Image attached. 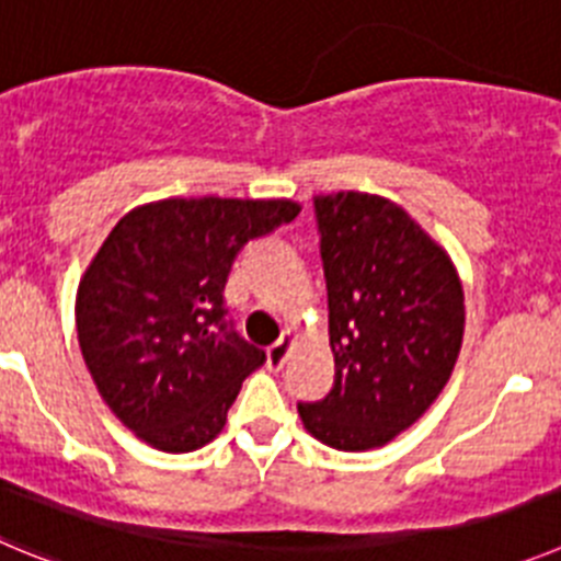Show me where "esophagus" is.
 I'll list each match as a JSON object with an SVG mask.
<instances>
[{"instance_id": "1", "label": "esophagus", "mask_w": 561, "mask_h": 561, "mask_svg": "<svg viewBox=\"0 0 561 561\" xmlns=\"http://www.w3.org/2000/svg\"><path fill=\"white\" fill-rule=\"evenodd\" d=\"M293 343H296V335H293V332H285V335H282L279 341L274 343V346H271V350H268V368L279 371V368L285 366L287 357H290Z\"/></svg>"}]
</instances>
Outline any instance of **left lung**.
<instances>
[{"instance_id":"obj_1","label":"left lung","mask_w":561,"mask_h":561,"mask_svg":"<svg viewBox=\"0 0 561 561\" xmlns=\"http://www.w3.org/2000/svg\"><path fill=\"white\" fill-rule=\"evenodd\" d=\"M335 386L299 402L327 447H382L438 400L463 341V287L450 254L402 206L368 193L316 195Z\"/></svg>"}]
</instances>
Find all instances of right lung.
<instances>
[{
	"instance_id": "1",
	"label": "right lung",
	"mask_w": 561,
	"mask_h": 561,
	"mask_svg": "<svg viewBox=\"0 0 561 561\" xmlns=\"http://www.w3.org/2000/svg\"><path fill=\"white\" fill-rule=\"evenodd\" d=\"M287 198H164L130 209L80 276V352L111 413L161 453L218 436L265 352L226 324L237 251L290 224Z\"/></svg>"
}]
</instances>
